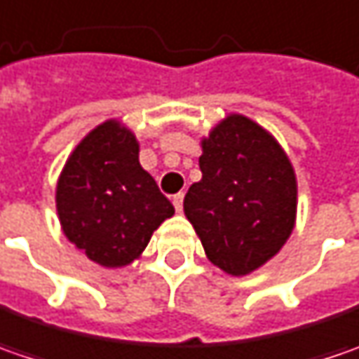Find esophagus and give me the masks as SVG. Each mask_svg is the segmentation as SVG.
I'll return each mask as SVG.
<instances>
[{
	"label": "esophagus",
	"mask_w": 359,
	"mask_h": 359,
	"mask_svg": "<svg viewBox=\"0 0 359 359\" xmlns=\"http://www.w3.org/2000/svg\"><path fill=\"white\" fill-rule=\"evenodd\" d=\"M182 198H184V195H182V193H179V195H175L172 196V205H175V209L179 210H182Z\"/></svg>",
	"instance_id": "esophagus-1"
}]
</instances>
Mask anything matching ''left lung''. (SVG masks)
<instances>
[{
    "label": "left lung",
    "mask_w": 359,
    "mask_h": 359,
    "mask_svg": "<svg viewBox=\"0 0 359 359\" xmlns=\"http://www.w3.org/2000/svg\"><path fill=\"white\" fill-rule=\"evenodd\" d=\"M182 209L205 255L233 277L257 271L287 243L297 219V177L287 152L255 120L231 112L201 138Z\"/></svg>",
    "instance_id": "1"
}]
</instances>
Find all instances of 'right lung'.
<instances>
[{
	"label": "right lung",
	"instance_id": "obj_1",
	"mask_svg": "<svg viewBox=\"0 0 359 359\" xmlns=\"http://www.w3.org/2000/svg\"><path fill=\"white\" fill-rule=\"evenodd\" d=\"M138 152V138L122 120H104L76 144L55 182L62 233L106 269L140 259L152 233L175 215Z\"/></svg>",
	"mask_w": 359,
	"mask_h": 359
}]
</instances>
